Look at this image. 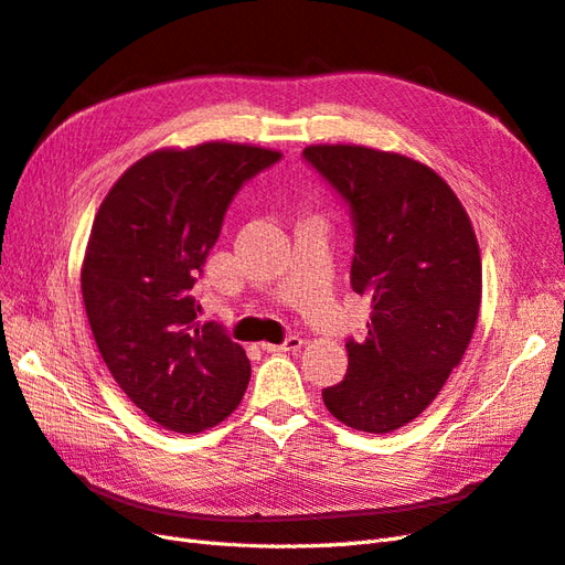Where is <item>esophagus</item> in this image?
Here are the masks:
<instances>
[{
	"label": "esophagus",
	"mask_w": 565,
	"mask_h": 565,
	"mask_svg": "<svg viewBox=\"0 0 565 565\" xmlns=\"http://www.w3.org/2000/svg\"><path fill=\"white\" fill-rule=\"evenodd\" d=\"M303 344V339L299 334H289L282 344H262L266 353H287V351H299Z\"/></svg>",
	"instance_id": "1"
}]
</instances>
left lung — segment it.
Masks as SVG:
<instances>
[{
  "instance_id": "8db88e82",
  "label": "left lung",
  "mask_w": 565,
  "mask_h": 565,
  "mask_svg": "<svg viewBox=\"0 0 565 565\" xmlns=\"http://www.w3.org/2000/svg\"><path fill=\"white\" fill-rule=\"evenodd\" d=\"M301 158L349 207L351 287L372 301L365 339H347V377L322 401L351 429L396 431L431 405L471 341L481 309L471 221L434 169L398 152L309 146Z\"/></svg>"
}]
</instances>
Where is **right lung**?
<instances>
[{
	"label": "right lung",
	"mask_w": 565,
	"mask_h": 565,
	"mask_svg": "<svg viewBox=\"0 0 565 565\" xmlns=\"http://www.w3.org/2000/svg\"><path fill=\"white\" fill-rule=\"evenodd\" d=\"M280 158L241 143L158 150L98 207L82 266L84 309L119 388L169 431L200 434L245 396L247 355L224 324L198 322L193 287L237 191Z\"/></svg>",
	"instance_id": "1"
}]
</instances>
